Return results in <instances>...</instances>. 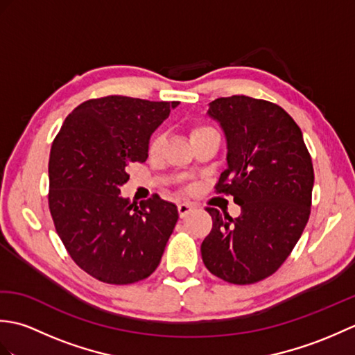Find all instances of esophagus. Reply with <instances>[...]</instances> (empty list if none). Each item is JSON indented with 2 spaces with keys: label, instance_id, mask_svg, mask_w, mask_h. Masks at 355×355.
<instances>
[{
  "label": "esophagus",
  "instance_id": "esophagus-1",
  "mask_svg": "<svg viewBox=\"0 0 355 355\" xmlns=\"http://www.w3.org/2000/svg\"><path fill=\"white\" fill-rule=\"evenodd\" d=\"M192 210V206L187 205V202H182V205H178V215L180 218H186L189 215V212Z\"/></svg>",
  "mask_w": 355,
  "mask_h": 355
}]
</instances>
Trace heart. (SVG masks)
<instances>
[{
    "instance_id": "obj_1",
    "label": "heart",
    "mask_w": 355,
    "mask_h": 355,
    "mask_svg": "<svg viewBox=\"0 0 355 355\" xmlns=\"http://www.w3.org/2000/svg\"><path fill=\"white\" fill-rule=\"evenodd\" d=\"M210 132H216V131L212 130V128H210V126H206V125L193 126L192 130H191V140L202 137V135L210 134ZM163 145H164V135L163 134L154 135L153 140H150V143H149V155H153V157L160 155L162 149H163Z\"/></svg>"
}]
</instances>
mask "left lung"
I'll return each mask as SVG.
<instances>
[{"label": "left lung", "instance_id": "left-lung-1", "mask_svg": "<svg viewBox=\"0 0 355 355\" xmlns=\"http://www.w3.org/2000/svg\"><path fill=\"white\" fill-rule=\"evenodd\" d=\"M209 116L227 139V169L216 193L232 195L241 215L215 207L201 244L206 268L235 285L276 273L293 252L311 214L314 169L302 131L279 105L248 96L210 102Z\"/></svg>", "mask_w": 355, "mask_h": 355}]
</instances>
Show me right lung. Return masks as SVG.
<instances>
[{
	"label": "right lung",
	"instance_id": "right-lung-1",
	"mask_svg": "<svg viewBox=\"0 0 355 355\" xmlns=\"http://www.w3.org/2000/svg\"><path fill=\"white\" fill-rule=\"evenodd\" d=\"M178 102L128 96L89 99L74 108L53 140L49 207L56 233L76 266L105 284L143 281L160 263L178 220L158 195L120 197L130 163L148 158L149 137Z\"/></svg>",
	"mask_w": 355,
	"mask_h": 355
}]
</instances>
